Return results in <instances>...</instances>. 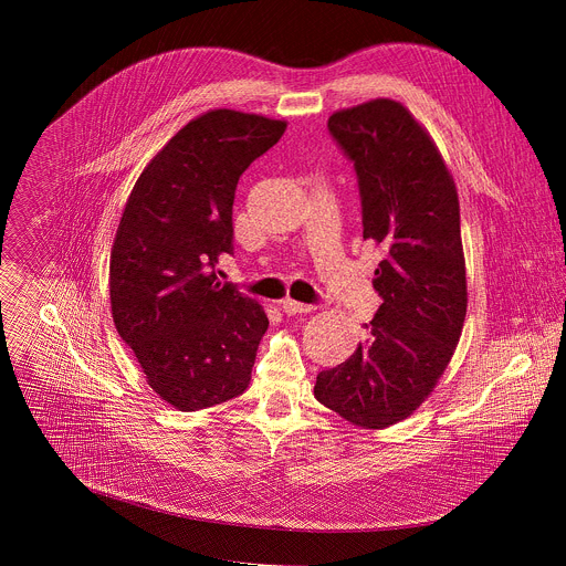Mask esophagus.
I'll return each instance as SVG.
<instances>
[{
    "instance_id": "esophagus-1",
    "label": "esophagus",
    "mask_w": 566,
    "mask_h": 566,
    "mask_svg": "<svg viewBox=\"0 0 566 566\" xmlns=\"http://www.w3.org/2000/svg\"><path fill=\"white\" fill-rule=\"evenodd\" d=\"M282 311L286 315H300V313H311L315 311L313 304H304V302H295V300H284L282 302Z\"/></svg>"
}]
</instances>
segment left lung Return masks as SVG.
<instances>
[{
	"label": "left lung",
	"instance_id": "obj_1",
	"mask_svg": "<svg viewBox=\"0 0 566 566\" xmlns=\"http://www.w3.org/2000/svg\"><path fill=\"white\" fill-rule=\"evenodd\" d=\"M329 134L354 164L363 237L382 247V304L354 356L317 374L315 398L360 428L408 419L459 343L468 293L454 181L428 132L400 103L336 112Z\"/></svg>",
	"mask_w": 566,
	"mask_h": 566
}]
</instances>
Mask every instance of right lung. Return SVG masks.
I'll list each match as a JSON object with an SVG mask.
<instances>
[{"mask_svg": "<svg viewBox=\"0 0 566 566\" xmlns=\"http://www.w3.org/2000/svg\"><path fill=\"white\" fill-rule=\"evenodd\" d=\"M286 123L232 109L190 120L138 177L112 249L118 336L151 389L181 412L230 400L251 382L269 329L264 308L217 262L232 255L239 177Z\"/></svg>", "mask_w": 566, "mask_h": 566, "instance_id": "right-lung-1", "label": "right lung"}]
</instances>
